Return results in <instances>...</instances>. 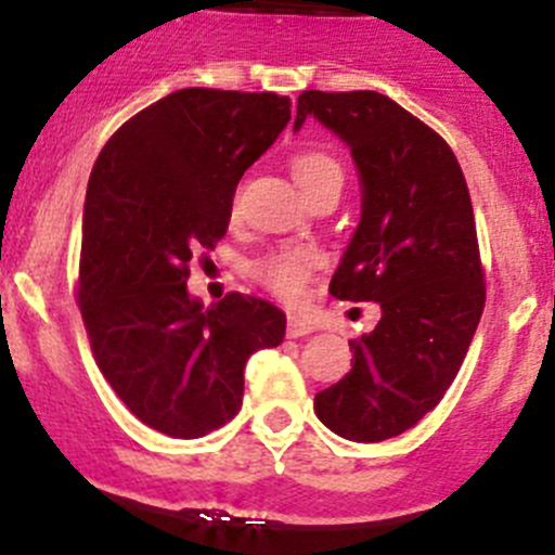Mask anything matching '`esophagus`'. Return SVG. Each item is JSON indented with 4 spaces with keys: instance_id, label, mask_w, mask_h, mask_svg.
<instances>
[{
    "instance_id": "esophagus-1",
    "label": "esophagus",
    "mask_w": 555,
    "mask_h": 555,
    "mask_svg": "<svg viewBox=\"0 0 555 555\" xmlns=\"http://www.w3.org/2000/svg\"><path fill=\"white\" fill-rule=\"evenodd\" d=\"M314 331V327H311V322H306V320H300V317H289L287 320V336L289 338H300V336H309V333Z\"/></svg>"
}]
</instances>
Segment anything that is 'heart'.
Masks as SVG:
<instances>
[{
    "mask_svg": "<svg viewBox=\"0 0 555 555\" xmlns=\"http://www.w3.org/2000/svg\"><path fill=\"white\" fill-rule=\"evenodd\" d=\"M293 176L306 197H314L325 190H341L344 168L331 152L325 149H304L293 157ZM238 208V195L233 197V211ZM309 251L304 249H279L255 262L251 273L266 289H271L276 298L287 304H300L306 295V284L311 279Z\"/></svg>",
    "mask_w": 555,
    "mask_h": 555,
    "instance_id": "obj_1",
    "label": "heart"
}]
</instances>
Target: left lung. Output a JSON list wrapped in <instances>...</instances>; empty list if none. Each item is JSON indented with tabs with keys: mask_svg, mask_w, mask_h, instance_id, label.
Masks as SVG:
<instances>
[{
	"mask_svg": "<svg viewBox=\"0 0 555 555\" xmlns=\"http://www.w3.org/2000/svg\"><path fill=\"white\" fill-rule=\"evenodd\" d=\"M306 116L347 143L363 184L331 295L382 309L374 331L349 341L352 371L317 392L314 412L349 442H382L442 401L486 309L469 186L442 134L379 91H304L295 129Z\"/></svg>",
	"mask_w": 555,
	"mask_h": 555,
	"instance_id": "8db88e82",
	"label": "left lung"
}]
</instances>
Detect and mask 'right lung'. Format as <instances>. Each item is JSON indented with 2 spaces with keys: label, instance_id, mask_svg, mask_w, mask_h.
I'll return each instance as SVG.
<instances>
[{
  "label": "right lung",
  "instance_id": "right-lung-1",
  "mask_svg": "<svg viewBox=\"0 0 555 555\" xmlns=\"http://www.w3.org/2000/svg\"><path fill=\"white\" fill-rule=\"evenodd\" d=\"M273 91L181 89L124 121L83 206L78 306L102 376L129 412L176 439L217 431L244 401L246 360L279 347L287 317L228 293L190 298L195 251L228 233L241 176L289 121Z\"/></svg>",
  "mask_w": 555,
  "mask_h": 555
}]
</instances>
